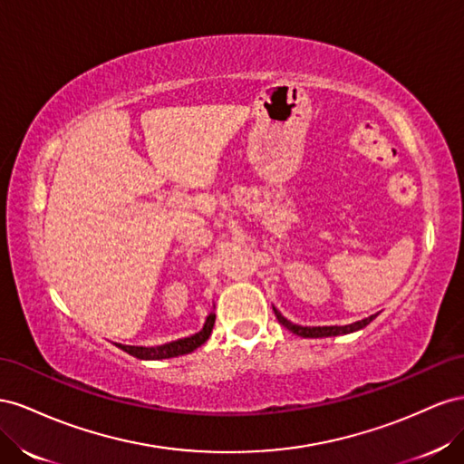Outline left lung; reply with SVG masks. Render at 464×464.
I'll return each instance as SVG.
<instances>
[{
    "label": "left lung",
    "instance_id": "8db88e82",
    "mask_svg": "<svg viewBox=\"0 0 464 464\" xmlns=\"http://www.w3.org/2000/svg\"><path fill=\"white\" fill-rule=\"evenodd\" d=\"M274 313H276V319L280 321V324H284L287 330H291V333L297 334V336H303V338H324V336H338V334L355 333V330L367 326L377 316V314H372L363 321H357V323L346 324V326H299V324L289 323L277 309H274Z\"/></svg>",
    "mask_w": 464,
    "mask_h": 464
}]
</instances>
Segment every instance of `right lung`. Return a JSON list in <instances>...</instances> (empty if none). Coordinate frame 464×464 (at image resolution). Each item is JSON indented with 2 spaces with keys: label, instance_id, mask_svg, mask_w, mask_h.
<instances>
[{
  "label": "right lung",
  "instance_id": "1",
  "mask_svg": "<svg viewBox=\"0 0 464 464\" xmlns=\"http://www.w3.org/2000/svg\"><path fill=\"white\" fill-rule=\"evenodd\" d=\"M214 324H216V313H209L204 328L200 330V333H196L194 336L169 342V343H163V346H157V348L122 346V343H118V348L124 350L130 355L138 357V360H167V357H177V355H182V353H190L196 348H200L202 343L209 338L211 328H214Z\"/></svg>",
  "mask_w": 464,
  "mask_h": 464
}]
</instances>
